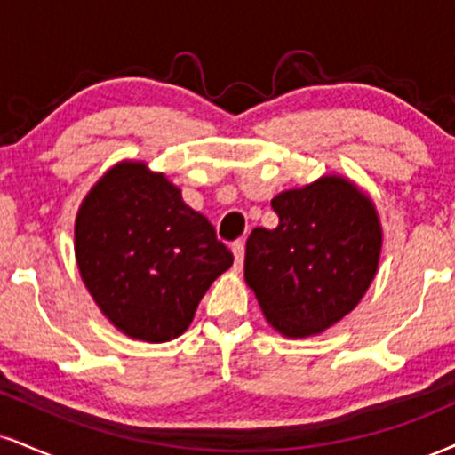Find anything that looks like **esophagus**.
<instances>
[{"label":"esophagus","mask_w":455,"mask_h":455,"mask_svg":"<svg viewBox=\"0 0 455 455\" xmlns=\"http://www.w3.org/2000/svg\"><path fill=\"white\" fill-rule=\"evenodd\" d=\"M233 256H235V269H242L243 256H245V245L242 242L233 243Z\"/></svg>","instance_id":"34e87169"}]
</instances>
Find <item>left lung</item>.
<instances>
[{"instance_id":"left-lung-1","label":"left lung","mask_w":455,"mask_h":455,"mask_svg":"<svg viewBox=\"0 0 455 455\" xmlns=\"http://www.w3.org/2000/svg\"><path fill=\"white\" fill-rule=\"evenodd\" d=\"M275 228L245 243V283L273 331L305 339L341 322L379 269L384 228L369 195L341 173L271 199Z\"/></svg>"}]
</instances>
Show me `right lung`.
Returning a JSON list of instances; mask_svg holds the SVG:
<instances>
[{
	"mask_svg": "<svg viewBox=\"0 0 455 455\" xmlns=\"http://www.w3.org/2000/svg\"><path fill=\"white\" fill-rule=\"evenodd\" d=\"M74 251L86 290L109 324L165 343L193 322L213 280L233 265L204 213L146 161H120L76 213Z\"/></svg>",
	"mask_w": 455,
	"mask_h": 455,
	"instance_id": "obj_1",
	"label": "right lung"
}]
</instances>
